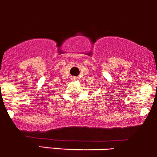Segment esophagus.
<instances>
[{"label":"esophagus","mask_w":157,"mask_h":157,"mask_svg":"<svg viewBox=\"0 0 157 157\" xmlns=\"http://www.w3.org/2000/svg\"><path fill=\"white\" fill-rule=\"evenodd\" d=\"M75 79H77L76 77H73V78H72V80H75Z\"/></svg>","instance_id":"obj_1"}]
</instances>
